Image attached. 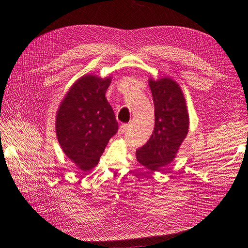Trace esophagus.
I'll return each mask as SVG.
<instances>
[{"instance_id":"esophagus-1","label":"esophagus","mask_w":248,"mask_h":248,"mask_svg":"<svg viewBox=\"0 0 248 248\" xmlns=\"http://www.w3.org/2000/svg\"><path fill=\"white\" fill-rule=\"evenodd\" d=\"M128 127H129V125H128V124H123V125H121L120 127H119L118 133H119V134H123V133H125V132L127 131V129H128Z\"/></svg>"}]
</instances>
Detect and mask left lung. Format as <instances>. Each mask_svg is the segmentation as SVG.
Listing matches in <instances>:
<instances>
[{"instance_id": "obj_1", "label": "left lung", "mask_w": 248, "mask_h": 248, "mask_svg": "<svg viewBox=\"0 0 248 248\" xmlns=\"http://www.w3.org/2000/svg\"><path fill=\"white\" fill-rule=\"evenodd\" d=\"M155 105V129L136 151V158L151 171L161 172L173 162L189 128L186 101L180 85L169 77L148 79Z\"/></svg>"}]
</instances>
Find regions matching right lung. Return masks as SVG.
<instances>
[{
    "label": "right lung",
    "instance_id": "right-lung-1",
    "mask_svg": "<svg viewBox=\"0 0 248 248\" xmlns=\"http://www.w3.org/2000/svg\"><path fill=\"white\" fill-rule=\"evenodd\" d=\"M112 78L87 74L69 88L57 111L56 134L63 153L82 171L100 161L118 122L105 96Z\"/></svg>",
    "mask_w": 248,
    "mask_h": 248
}]
</instances>
